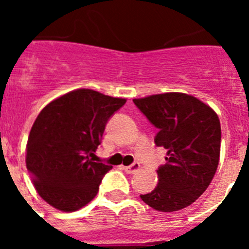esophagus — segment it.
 <instances>
[{"instance_id": "34e87169", "label": "esophagus", "mask_w": 249, "mask_h": 249, "mask_svg": "<svg viewBox=\"0 0 249 249\" xmlns=\"http://www.w3.org/2000/svg\"><path fill=\"white\" fill-rule=\"evenodd\" d=\"M140 168H141V164L138 163V162H135V163H132L131 166L123 167V169H124V171H126L127 173H135V172H137V171Z\"/></svg>"}]
</instances>
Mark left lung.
I'll list each match as a JSON object with an SVG mask.
<instances>
[{
  "instance_id": "1",
  "label": "left lung",
  "mask_w": 249,
  "mask_h": 249,
  "mask_svg": "<svg viewBox=\"0 0 249 249\" xmlns=\"http://www.w3.org/2000/svg\"><path fill=\"white\" fill-rule=\"evenodd\" d=\"M133 102L158 128L156 146L167 149V162L157 171V186L141 198L160 212L186 208L207 190L218 167V116L198 98L178 92L153 94Z\"/></svg>"
}]
</instances>
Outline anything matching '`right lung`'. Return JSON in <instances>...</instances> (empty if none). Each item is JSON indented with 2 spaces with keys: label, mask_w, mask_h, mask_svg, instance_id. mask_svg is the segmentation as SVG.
<instances>
[{
  "label": "right lung",
  "mask_w": 249,
  "mask_h": 249,
  "mask_svg": "<svg viewBox=\"0 0 249 249\" xmlns=\"http://www.w3.org/2000/svg\"><path fill=\"white\" fill-rule=\"evenodd\" d=\"M126 103L92 89L68 92L48 103L31 128L26 166L38 195L63 212L96 197L112 166L93 162L106 124Z\"/></svg>",
  "instance_id": "add662e5"
}]
</instances>
